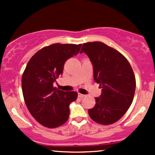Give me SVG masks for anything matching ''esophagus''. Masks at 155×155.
Here are the masks:
<instances>
[{"label": "esophagus", "instance_id": "esophagus-1", "mask_svg": "<svg viewBox=\"0 0 155 155\" xmlns=\"http://www.w3.org/2000/svg\"><path fill=\"white\" fill-rule=\"evenodd\" d=\"M78 96H79V97H80V98H83L85 95H83V94H81V93H79L78 94Z\"/></svg>", "mask_w": 155, "mask_h": 155}]
</instances>
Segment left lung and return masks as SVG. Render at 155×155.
Here are the masks:
<instances>
[{"instance_id":"obj_1","label":"left lung","mask_w":155,"mask_h":155,"mask_svg":"<svg viewBox=\"0 0 155 155\" xmlns=\"http://www.w3.org/2000/svg\"><path fill=\"white\" fill-rule=\"evenodd\" d=\"M82 52L91 60L94 80L102 89L94 108L88 110L89 115L98 124L114 123L127 111L134 97L136 77L132 67L120 51L103 42L84 44Z\"/></svg>"}]
</instances>
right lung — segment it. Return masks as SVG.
<instances>
[{
	"instance_id": "1",
	"label": "right lung",
	"mask_w": 155,
	"mask_h": 155,
	"mask_svg": "<svg viewBox=\"0 0 155 155\" xmlns=\"http://www.w3.org/2000/svg\"><path fill=\"white\" fill-rule=\"evenodd\" d=\"M81 44H53L38 50L28 61L22 77V89L28 111L38 123L55 128L66 122L69 104L77 99L74 91L53 86L63 74L64 64L77 54Z\"/></svg>"
}]
</instances>
